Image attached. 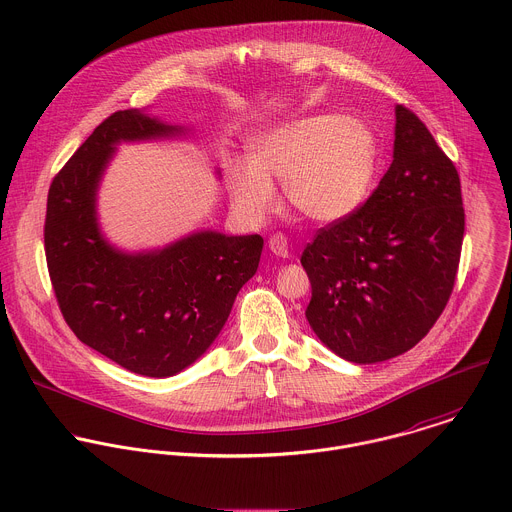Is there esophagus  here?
Instances as JSON below:
<instances>
[{
  "label": "esophagus",
  "mask_w": 512,
  "mask_h": 512,
  "mask_svg": "<svg viewBox=\"0 0 512 512\" xmlns=\"http://www.w3.org/2000/svg\"><path fill=\"white\" fill-rule=\"evenodd\" d=\"M268 246L272 250L274 256L278 258H290V248H288V240L284 234H274L270 240H268Z\"/></svg>",
  "instance_id": "esophagus-1"
}]
</instances>
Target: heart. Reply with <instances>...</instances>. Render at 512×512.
Masks as SVG:
<instances>
[{"label": "heart", "instance_id": "obj_1", "mask_svg": "<svg viewBox=\"0 0 512 512\" xmlns=\"http://www.w3.org/2000/svg\"><path fill=\"white\" fill-rule=\"evenodd\" d=\"M376 140L365 124L337 114L295 118L258 134L248 159H234L226 181L234 207L248 220L266 219L284 179L293 209L317 224H337L365 203L376 171Z\"/></svg>", "mask_w": 512, "mask_h": 512}]
</instances>
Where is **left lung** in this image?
I'll list each match as a JSON object with an SVG mask.
<instances>
[{"mask_svg":"<svg viewBox=\"0 0 512 512\" xmlns=\"http://www.w3.org/2000/svg\"><path fill=\"white\" fill-rule=\"evenodd\" d=\"M394 114L392 163L378 187L301 254L313 333L357 365L394 359L428 335L453 290L465 230L455 165L414 112L398 104Z\"/></svg>","mask_w":512,"mask_h":512,"instance_id":"left-lung-1","label":"left lung"}]
</instances>
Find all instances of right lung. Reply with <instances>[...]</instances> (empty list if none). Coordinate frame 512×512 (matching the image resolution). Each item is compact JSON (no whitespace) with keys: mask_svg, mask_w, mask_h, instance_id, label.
<instances>
[{"mask_svg":"<svg viewBox=\"0 0 512 512\" xmlns=\"http://www.w3.org/2000/svg\"><path fill=\"white\" fill-rule=\"evenodd\" d=\"M187 134L146 110L116 112L76 149L47 197L45 254L65 321L90 349L151 378L175 376L207 353L264 246L260 234L211 228L136 252L106 238L98 191L118 146Z\"/></svg>","mask_w":512,"mask_h":512,"instance_id":"obj_1","label":"right lung"}]
</instances>
